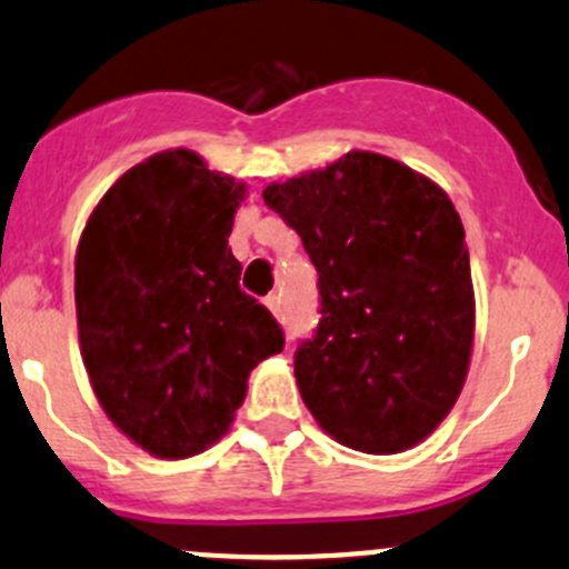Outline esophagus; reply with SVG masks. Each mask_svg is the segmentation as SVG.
<instances>
[{
	"label": "esophagus",
	"instance_id": "esophagus-1",
	"mask_svg": "<svg viewBox=\"0 0 569 569\" xmlns=\"http://www.w3.org/2000/svg\"><path fill=\"white\" fill-rule=\"evenodd\" d=\"M263 306H267L269 311H272V317L280 319V297L278 295H269L267 300H263Z\"/></svg>",
	"mask_w": 569,
	"mask_h": 569
}]
</instances>
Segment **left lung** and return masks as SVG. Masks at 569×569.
I'll return each instance as SVG.
<instances>
[{
	"label": "left lung",
	"instance_id": "obj_1",
	"mask_svg": "<svg viewBox=\"0 0 569 569\" xmlns=\"http://www.w3.org/2000/svg\"><path fill=\"white\" fill-rule=\"evenodd\" d=\"M319 272L317 336L295 377L317 423L366 455H399L440 427L473 352L465 228L449 194L391 157L349 151L263 189Z\"/></svg>",
	"mask_w": 569,
	"mask_h": 569
}]
</instances>
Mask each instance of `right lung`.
I'll return each mask as SVG.
<instances>
[{
	"label": "right lung",
	"instance_id": "add662e5",
	"mask_svg": "<svg viewBox=\"0 0 569 569\" xmlns=\"http://www.w3.org/2000/svg\"><path fill=\"white\" fill-rule=\"evenodd\" d=\"M237 178L187 148L126 170L77 248L79 349L101 410L162 460H187L231 429L261 360L283 349L272 313L239 289L228 248Z\"/></svg>",
	"mask_w": 569,
	"mask_h": 569
}]
</instances>
